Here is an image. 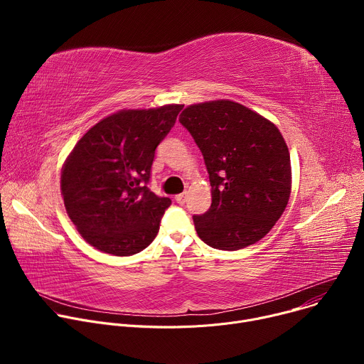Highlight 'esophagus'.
Returning a JSON list of instances; mask_svg holds the SVG:
<instances>
[{"instance_id": "1", "label": "esophagus", "mask_w": 364, "mask_h": 364, "mask_svg": "<svg viewBox=\"0 0 364 364\" xmlns=\"http://www.w3.org/2000/svg\"><path fill=\"white\" fill-rule=\"evenodd\" d=\"M186 200H187V193H181V194H177V196H176V201H177L180 205H183V204L186 203Z\"/></svg>"}]
</instances>
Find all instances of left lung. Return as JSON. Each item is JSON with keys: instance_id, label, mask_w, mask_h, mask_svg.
<instances>
[{"instance_id": "obj_1", "label": "left lung", "mask_w": 364, "mask_h": 364, "mask_svg": "<svg viewBox=\"0 0 364 364\" xmlns=\"http://www.w3.org/2000/svg\"><path fill=\"white\" fill-rule=\"evenodd\" d=\"M180 124L200 148L212 205L193 216L198 237L237 250L261 240L282 216L291 194V160L279 129L232 100L190 105Z\"/></svg>"}]
</instances>
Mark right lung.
Wrapping results in <instances>:
<instances>
[{"label":"right lung","mask_w":364,"mask_h":364,"mask_svg":"<svg viewBox=\"0 0 364 364\" xmlns=\"http://www.w3.org/2000/svg\"><path fill=\"white\" fill-rule=\"evenodd\" d=\"M181 109H124L99 121L75 145L60 188L70 220L93 247L131 256L157 236L171 200L154 194L146 184L155 148Z\"/></svg>","instance_id":"add662e5"}]
</instances>
